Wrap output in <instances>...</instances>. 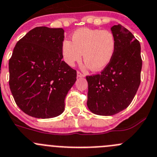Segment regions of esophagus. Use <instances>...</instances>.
<instances>
[{
  "mask_svg": "<svg viewBox=\"0 0 157 157\" xmlns=\"http://www.w3.org/2000/svg\"><path fill=\"white\" fill-rule=\"evenodd\" d=\"M77 77H84V76H85V75H84V73H80V71H77Z\"/></svg>",
  "mask_w": 157,
  "mask_h": 157,
  "instance_id": "obj_1",
  "label": "esophagus"
}]
</instances>
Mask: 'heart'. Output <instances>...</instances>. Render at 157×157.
<instances>
[{"instance_id": "obj_1", "label": "heart", "mask_w": 157, "mask_h": 157, "mask_svg": "<svg viewBox=\"0 0 157 157\" xmlns=\"http://www.w3.org/2000/svg\"><path fill=\"white\" fill-rule=\"evenodd\" d=\"M72 42L64 40L62 55L65 63L70 66L83 59L92 71L105 68L115 54L117 40L113 32L99 29L82 28L73 32Z\"/></svg>"}]
</instances>
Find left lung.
<instances>
[{
    "mask_svg": "<svg viewBox=\"0 0 157 157\" xmlns=\"http://www.w3.org/2000/svg\"><path fill=\"white\" fill-rule=\"evenodd\" d=\"M117 40L115 54L101 73L87 76V105L94 114L112 116L125 109L141 83V46L134 35L121 24L111 28Z\"/></svg>",
    "mask_w": 157,
    "mask_h": 157,
    "instance_id": "8db88e82",
    "label": "left lung"
}]
</instances>
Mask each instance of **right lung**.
<instances>
[{
  "instance_id": "obj_1",
  "label": "right lung",
  "mask_w": 157,
  "mask_h": 157,
  "mask_svg": "<svg viewBox=\"0 0 157 157\" xmlns=\"http://www.w3.org/2000/svg\"><path fill=\"white\" fill-rule=\"evenodd\" d=\"M62 28L39 26L17 42L9 59V86L16 105L36 118L64 111L66 96L77 71L63 61Z\"/></svg>"
}]
</instances>
